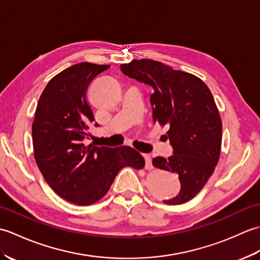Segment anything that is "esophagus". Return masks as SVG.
<instances>
[{"mask_svg": "<svg viewBox=\"0 0 260 260\" xmlns=\"http://www.w3.org/2000/svg\"><path fill=\"white\" fill-rule=\"evenodd\" d=\"M144 158H145V169L146 170H153V165H152V159L151 156L147 155V154H144Z\"/></svg>", "mask_w": 260, "mask_h": 260, "instance_id": "34e87169", "label": "esophagus"}]
</instances>
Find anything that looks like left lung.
<instances>
[{"instance_id":"left-lung-1","label":"left lung","mask_w":260,"mask_h":260,"mask_svg":"<svg viewBox=\"0 0 260 260\" xmlns=\"http://www.w3.org/2000/svg\"><path fill=\"white\" fill-rule=\"evenodd\" d=\"M120 70L153 87V121L169 127L173 155L153 158V165L178 175L181 190L163 202L191 200L212 175L221 151L222 123L211 91L197 76L151 59L120 64Z\"/></svg>"}]
</instances>
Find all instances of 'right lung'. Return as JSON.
Returning a JSON list of instances; mask_svg holds the SVG:
<instances>
[{"label": "right lung", "instance_id": "right-lung-1", "mask_svg": "<svg viewBox=\"0 0 260 260\" xmlns=\"http://www.w3.org/2000/svg\"><path fill=\"white\" fill-rule=\"evenodd\" d=\"M109 67L81 62L54 76L41 93L32 124L35 158L43 178L59 197L78 206L101 200L120 169L145 165L129 146L84 144L95 120L86 99L88 86Z\"/></svg>", "mask_w": 260, "mask_h": 260}]
</instances>
